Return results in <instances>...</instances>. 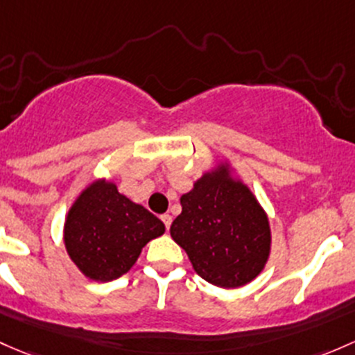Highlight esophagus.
<instances>
[{
	"label": "esophagus",
	"mask_w": 355,
	"mask_h": 355,
	"mask_svg": "<svg viewBox=\"0 0 355 355\" xmlns=\"http://www.w3.org/2000/svg\"><path fill=\"white\" fill-rule=\"evenodd\" d=\"M162 221H163V225H165L166 230H170V225H171V216H170V214H163V216H162Z\"/></svg>",
	"instance_id": "obj_1"
}]
</instances>
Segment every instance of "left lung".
Masks as SVG:
<instances>
[{
    "label": "left lung",
    "mask_w": 355,
    "mask_h": 355,
    "mask_svg": "<svg viewBox=\"0 0 355 355\" xmlns=\"http://www.w3.org/2000/svg\"><path fill=\"white\" fill-rule=\"evenodd\" d=\"M180 204L170 234L200 277L230 289L262 272L270 250L268 219L253 193L227 177L226 168L204 175Z\"/></svg>",
    "instance_id": "1"
}]
</instances>
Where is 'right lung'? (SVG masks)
<instances>
[{"mask_svg": "<svg viewBox=\"0 0 355 355\" xmlns=\"http://www.w3.org/2000/svg\"><path fill=\"white\" fill-rule=\"evenodd\" d=\"M163 233L165 225L155 214L102 180L89 185L71 207L64 243L87 277L109 282L125 274L143 246Z\"/></svg>", "mask_w": 355, "mask_h": 355, "instance_id": "obj_1", "label": "right lung"}]
</instances>
